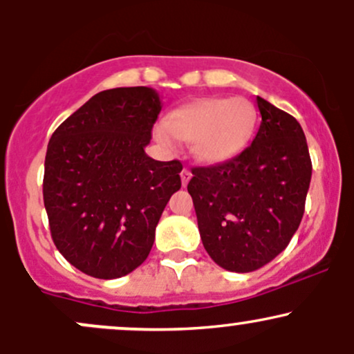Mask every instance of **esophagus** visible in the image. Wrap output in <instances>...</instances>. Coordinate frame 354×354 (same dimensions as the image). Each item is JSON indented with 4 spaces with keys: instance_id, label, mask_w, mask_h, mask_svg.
I'll use <instances>...</instances> for the list:
<instances>
[{
    "instance_id": "34e87169",
    "label": "esophagus",
    "mask_w": 354,
    "mask_h": 354,
    "mask_svg": "<svg viewBox=\"0 0 354 354\" xmlns=\"http://www.w3.org/2000/svg\"><path fill=\"white\" fill-rule=\"evenodd\" d=\"M180 176H181V183H183V186L188 185V181H189V178H191L189 169H188V168H183V169H181V173H180Z\"/></svg>"
}]
</instances>
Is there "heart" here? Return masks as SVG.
Instances as JSON below:
<instances>
[{
	"mask_svg": "<svg viewBox=\"0 0 354 354\" xmlns=\"http://www.w3.org/2000/svg\"><path fill=\"white\" fill-rule=\"evenodd\" d=\"M258 124V111L246 98H203L169 113L166 123L154 128L165 146L191 143V154L205 165L236 158L250 145Z\"/></svg>",
	"mask_w": 354,
	"mask_h": 354,
	"instance_id": "b5f03b06",
	"label": "heart"
}]
</instances>
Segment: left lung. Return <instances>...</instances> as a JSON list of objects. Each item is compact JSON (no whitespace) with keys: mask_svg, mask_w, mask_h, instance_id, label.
<instances>
[{"mask_svg":"<svg viewBox=\"0 0 354 354\" xmlns=\"http://www.w3.org/2000/svg\"><path fill=\"white\" fill-rule=\"evenodd\" d=\"M261 124L233 160L191 169L203 246L218 266L250 273L274 259L298 230L311 181V158L293 116L256 98Z\"/></svg>","mask_w":354,"mask_h":354,"instance_id":"8db88e82","label":"left lung"}]
</instances>
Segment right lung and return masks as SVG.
Masks as SVG:
<instances>
[{"mask_svg":"<svg viewBox=\"0 0 354 354\" xmlns=\"http://www.w3.org/2000/svg\"><path fill=\"white\" fill-rule=\"evenodd\" d=\"M161 108L153 88L106 89L48 143L43 200L51 238L93 278H121L148 258L161 213L181 188L180 161L145 153Z\"/></svg>","mask_w":354,"mask_h":354,"instance_id":"right-lung-1","label":"right lung"}]
</instances>
